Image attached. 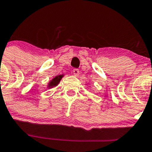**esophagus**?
Segmentation results:
<instances>
[{"instance_id": "esophagus-1", "label": "esophagus", "mask_w": 152, "mask_h": 152, "mask_svg": "<svg viewBox=\"0 0 152 152\" xmlns=\"http://www.w3.org/2000/svg\"><path fill=\"white\" fill-rule=\"evenodd\" d=\"M73 74H74V76H78L79 74V70H78V69H73Z\"/></svg>"}]
</instances>
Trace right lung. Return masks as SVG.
Masks as SVG:
<instances>
[{
  "instance_id": "obj_1",
  "label": "right lung",
  "mask_w": 152,
  "mask_h": 152,
  "mask_svg": "<svg viewBox=\"0 0 152 152\" xmlns=\"http://www.w3.org/2000/svg\"><path fill=\"white\" fill-rule=\"evenodd\" d=\"M63 76H64V75H58V76H56L55 78H53L48 84V88H52L53 87L57 86L60 82V81H61V79H62Z\"/></svg>"
}]
</instances>
